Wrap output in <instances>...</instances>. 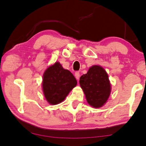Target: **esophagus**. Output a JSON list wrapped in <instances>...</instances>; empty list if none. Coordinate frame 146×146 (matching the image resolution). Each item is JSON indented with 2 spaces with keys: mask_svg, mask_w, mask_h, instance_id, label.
Wrapping results in <instances>:
<instances>
[{
  "mask_svg": "<svg viewBox=\"0 0 146 146\" xmlns=\"http://www.w3.org/2000/svg\"><path fill=\"white\" fill-rule=\"evenodd\" d=\"M75 77H76V80H79V78H80V73H79V72H76Z\"/></svg>",
  "mask_w": 146,
  "mask_h": 146,
  "instance_id": "obj_1",
  "label": "esophagus"
}]
</instances>
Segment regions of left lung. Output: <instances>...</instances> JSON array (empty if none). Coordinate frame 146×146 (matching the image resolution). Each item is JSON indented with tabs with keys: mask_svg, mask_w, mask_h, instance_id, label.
Segmentation results:
<instances>
[{
	"mask_svg": "<svg viewBox=\"0 0 146 146\" xmlns=\"http://www.w3.org/2000/svg\"><path fill=\"white\" fill-rule=\"evenodd\" d=\"M80 85L86 101L94 108L103 107L111 94V84L107 73L100 66H92L80 78Z\"/></svg>",
	"mask_w": 146,
	"mask_h": 146,
	"instance_id": "8db88e82",
	"label": "left lung"
}]
</instances>
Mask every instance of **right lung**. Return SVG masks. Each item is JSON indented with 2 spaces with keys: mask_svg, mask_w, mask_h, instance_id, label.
I'll return each instance as SVG.
<instances>
[{
  "mask_svg": "<svg viewBox=\"0 0 146 146\" xmlns=\"http://www.w3.org/2000/svg\"><path fill=\"white\" fill-rule=\"evenodd\" d=\"M76 84L72 74L64 69L59 62L48 67L43 75V94L50 105L62 103Z\"/></svg>",
  "mask_w": 146,
  "mask_h": 146,
  "instance_id": "add662e5",
  "label": "right lung"
}]
</instances>
